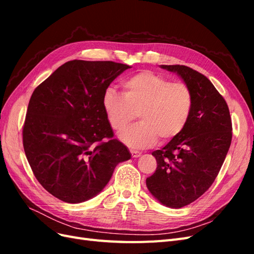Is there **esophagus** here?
<instances>
[{"label": "esophagus", "mask_w": 254, "mask_h": 254, "mask_svg": "<svg viewBox=\"0 0 254 254\" xmlns=\"http://www.w3.org/2000/svg\"><path fill=\"white\" fill-rule=\"evenodd\" d=\"M130 153H131L132 158H139L141 156V152L137 151V150H133V149H130Z\"/></svg>", "instance_id": "34e87169"}]
</instances>
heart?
Returning a JSON list of instances; mask_svg holds the SVG:
<instances>
[{"instance_id":"b5f03b06","label":"heart","mask_w":254,"mask_h":254,"mask_svg":"<svg viewBox=\"0 0 254 254\" xmlns=\"http://www.w3.org/2000/svg\"><path fill=\"white\" fill-rule=\"evenodd\" d=\"M103 108L114 131L122 132L136 119L141 120L122 134L130 147L145 148L159 137L171 141L186 128L193 109V93L187 83L172 81L151 71H141L123 82V94L107 89Z\"/></svg>"}]
</instances>
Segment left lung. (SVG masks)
I'll use <instances>...</instances> for the list:
<instances>
[{"instance_id":"obj_1","label":"left lung","mask_w":254,"mask_h":254,"mask_svg":"<svg viewBox=\"0 0 254 254\" xmlns=\"http://www.w3.org/2000/svg\"><path fill=\"white\" fill-rule=\"evenodd\" d=\"M178 74L193 93V109L183 131L151 155L155 174L146 179L151 195L173 209L186 206L209 190L232 141L228 105L204 75L186 65H161Z\"/></svg>"}]
</instances>
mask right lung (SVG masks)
Instances as JSON below:
<instances>
[{"label": "right lung", "mask_w": 254, "mask_h": 254, "mask_svg": "<svg viewBox=\"0 0 254 254\" xmlns=\"http://www.w3.org/2000/svg\"><path fill=\"white\" fill-rule=\"evenodd\" d=\"M130 67L113 61H67L33 92L23 147L36 179L60 200L79 203L96 196L115 166L131 158L113 139L103 108L105 91Z\"/></svg>", "instance_id": "right-lung-1"}]
</instances>
